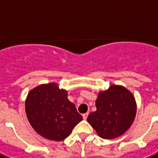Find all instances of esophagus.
I'll list each match as a JSON object with an SVG mask.
<instances>
[{
  "label": "esophagus",
  "mask_w": 158,
  "mask_h": 158,
  "mask_svg": "<svg viewBox=\"0 0 158 158\" xmlns=\"http://www.w3.org/2000/svg\"><path fill=\"white\" fill-rule=\"evenodd\" d=\"M88 114H89V113H85V114H82V116H83V118H84V119H86V118H87V117H88Z\"/></svg>",
  "instance_id": "esophagus-1"
}]
</instances>
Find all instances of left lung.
<instances>
[{
    "label": "left lung",
    "mask_w": 158,
    "mask_h": 158,
    "mask_svg": "<svg viewBox=\"0 0 158 158\" xmlns=\"http://www.w3.org/2000/svg\"><path fill=\"white\" fill-rule=\"evenodd\" d=\"M96 111L87 121L102 139H112L124 134L136 115V102L133 94L121 85H112L101 91L96 101Z\"/></svg>",
    "instance_id": "1"
}]
</instances>
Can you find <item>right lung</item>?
I'll return each mask as SVG.
<instances>
[{"instance_id": "right-lung-1", "label": "right lung", "mask_w": 158, "mask_h": 158, "mask_svg": "<svg viewBox=\"0 0 158 158\" xmlns=\"http://www.w3.org/2000/svg\"><path fill=\"white\" fill-rule=\"evenodd\" d=\"M27 118L33 129L45 139L62 141L82 120L68 92L56 83L40 85L28 94L25 101Z\"/></svg>"}]
</instances>
